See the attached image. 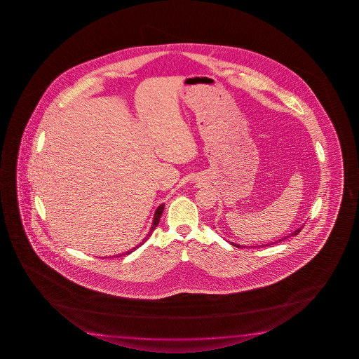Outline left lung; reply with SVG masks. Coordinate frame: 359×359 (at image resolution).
<instances>
[{"label":"left lung","instance_id":"obj_1","mask_svg":"<svg viewBox=\"0 0 359 359\" xmlns=\"http://www.w3.org/2000/svg\"><path fill=\"white\" fill-rule=\"evenodd\" d=\"M302 229H303V226H302L300 229H298L297 231H294L292 232V233H290V236H295V235H298L299 232L302 231ZM286 237H284V238H281V240H279V241H275V243H265V245H260V246H255V248H264V246H270V245H275V243H281V241H284V240H286ZM231 245H233V246H236V248H243V249H245V248H248V246H240V245H237V243H231Z\"/></svg>","mask_w":359,"mask_h":359}]
</instances>
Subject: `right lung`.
I'll list each match as a JSON object with an SVG mask.
<instances>
[{"mask_svg":"<svg viewBox=\"0 0 359 359\" xmlns=\"http://www.w3.org/2000/svg\"><path fill=\"white\" fill-rule=\"evenodd\" d=\"M164 210V203H162L161 206L156 210V213H154V219H153V225L152 227H151V230H149V232H148V235H147L144 238H143V241L137 246V248H133V249L129 250V251H127V252H123V254H119V255H116V257H118V256H126L129 255L130 252H133L134 250L138 249L140 248V245H143V243H146L147 240L151 237V235H152L153 231H154V229L157 227V225L159 224V219H161V216H162V213H163Z\"/></svg>","mask_w":359,"mask_h":359,"instance_id":"add662e5","label":"right lung"}]
</instances>
